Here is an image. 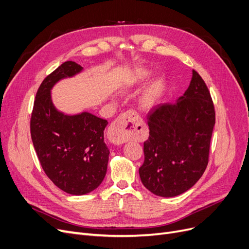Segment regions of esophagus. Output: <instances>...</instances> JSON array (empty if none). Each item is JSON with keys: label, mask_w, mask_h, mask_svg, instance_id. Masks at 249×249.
<instances>
[{"label": "esophagus", "mask_w": 249, "mask_h": 249, "mask_svg": "<svg viewBox=\"0 0 249 249\" xmlns=\"http://www.w3.org/2000/svg\"><path fill=\"white\" fill-rule=\"evenodd\" d=\"M141 126V131L145 128L142 118L134 110H128L119 115L116 121L109 126L108 133L113 143L122 144L131 138L135 137L139 132L137 126Z\"/></svg>", "instance_id": "esophagus-1"}]
</instances>
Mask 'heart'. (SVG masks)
<instances>
[{
    "instance_id": "heart-1",
    "label": "heart",
    "mask_w": 249,
    "mask_h": 249,
    "mask_svg": "<svg viewBox=\"0 0 249 249\" xmlns=\"http://www.w3.org/2000/svg\"><path fill=\"white\" fill-rule=\"evenodd\" d=\"M149 76V71H146V69H141V71H137V73L135 74L132 83H136L139 81H142V79H145L146 77ZM159 96V84H156L150 91H149L142 99V106L146 109L151 108Z\"/></svg>"
}]
</instances>
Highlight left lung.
Returning <instances> with one entry per match:
<instances>
[{
  "label": "left lung",
  "instance_id": "obj_1",
  "mask_svg": "<svg viewBox=\"0 0 249 249\" xmlns=\"http://www.w3.org/2000/svg\"><path fill=\"white\" fill-rule=\"evenodd\" d=\"M149 138L139 168L143 185L153 194L174 197L189 190L208 163L215 112L202 77L191 83L175 104H159L148 113Z\"/></svg>",
  "mask_w": 249,
  "mask_h": 249
}]
</instances>
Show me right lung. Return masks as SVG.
Segmentation results:
<instances>
[{
    "label": "right lung",
    "mask_w": 249,
    "mask_h": 249,
    "mask_svg": "<svg viewBox=\"0 0 249 249\" xmlns=\"http://www.w3.org/2000/svg\"><path fill=\"white\" fill-rule=\"evenodd\" d=\"M82 71L79 64L66 61L50 73L36 92L31 118L32 140L45 174L72 195L90 193L102 183L109 158L106 119L89 112L65 115L52 102L53 86Z\"/></svg>",
    "instance_id": "1"
}]
</instances>
